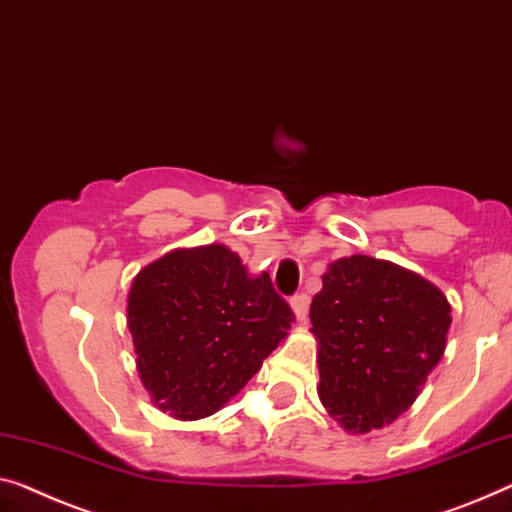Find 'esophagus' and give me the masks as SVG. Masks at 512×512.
I'll return each instance as SVG.
<instances>
[{"label":"esophagus","mask_w":512,"mask_h":512,"mask_svg":"<svg viewBox=\"0 0 512 512\" xmlns=\"http://www.w3.org/2000/svg\"><path fill=\"white\" fill-rule=\"evenodd\" d=\"M289 305H292V312L296 317V322H305V317H308V305H310V299L308 294H296L292 296V301H289Z\"/></svg>","instance_id":"34e87169"}]
</instances>
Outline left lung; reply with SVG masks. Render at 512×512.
<instances>
[{
	"label": "left lung",
	"mask_w": 512,
	"mask_h": 512,
	"mask_svg": "<svg viewBox=\"0 0 512 512\" xmlns=\"http://www.w3.org/2000/svg\"><path fill=\"white\" fill-rule=\"evenodd\" d=\"M319 400L347 432L404 414L444 356L451 303L418 273L368 255L342 257L310 303Z\"/></svg>",
	"instance_id": "left-lung-1"
}]
</instances>
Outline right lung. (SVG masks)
Listing matches in <instances>:
<instances>
[{
    "mask_svg": "<svg viewBox=\"0 0 512 512\" xmlns=\"http://www.w3.org/2000/svg\"><path fill=\"white\" fill-rule=\"evenodd\" d=\"M126 312L142 386L177 421L225 407L294 322L269 273L250 276L223 243L177 248L144 266Z\"/></svg>",
    "mask_w": 512,
    "mask_h": 512,
    "instance_id": "obj_1",
    "label": "right lung"
}]
</instances>
